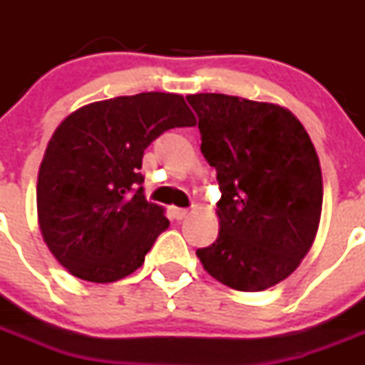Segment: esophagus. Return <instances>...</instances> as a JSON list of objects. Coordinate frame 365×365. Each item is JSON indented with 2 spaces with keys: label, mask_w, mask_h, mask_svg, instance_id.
Returning <instances> with one entry per match:
<instances>
[{
  "label": "esophagus",
  "mask_w": 365,
  "mask_h": 365,
  "mask_svg": "<svg viewBox=\"0 0 365 365\" xmlns=\"http://www.w3.org/2000/svg\"><path fill=\"white\" fill-rule=\"evenodd\" d=\"M172 214L177 221H182V219L188 217L190 210H186V208H172Z\"/></svg>",
  "instance_id": "obj_1"
}]
</instances>
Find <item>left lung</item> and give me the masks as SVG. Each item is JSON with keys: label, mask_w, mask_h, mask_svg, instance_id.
<instances>
[{"label": "left lung", "mask_w": 365, "mask_h": 365, "mask_svg": "<svg viewBox=\"0 0 365 365\" xmlns=\"http://www.w3.org/2000/svg\"><path fill=\"white\" fill-rule=\"evenodd\" d=\"M186 98L221 190L219 237L197 257L222 285L265 291L289 278L314 243L324 199L314 144L302 122L272 102L221 93Z\"/></svg>", "instance_id": "left-lung-1"}]
</instances>
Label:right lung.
<instances>
[{"label":"right lung","instance_id":"obj_1","mask_svg":"<svg viewBox=\"0 0 365 365\" xmlns=\"http://www.w3.org/2000/svg\"><path fill=\"white\" fill-rule=\"evenodd\" d=\"M186 125L195 117L185 98L157 91L82 106L58 125L38 172V225L73 276L111 283L143 265L170 227L140 186L144 150Z\"/></svg>","mask_w":365,"mask_h":365}]
</instances>
